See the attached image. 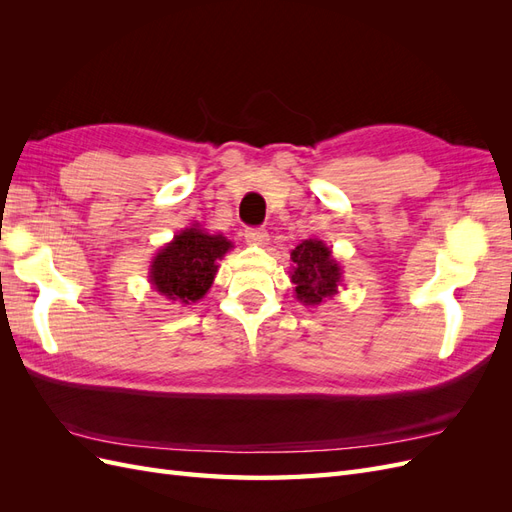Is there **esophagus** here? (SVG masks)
I'll use <instances>...</instances> for the list:
<instances>
[{
	"label": "esophagus",
	"instance_id": "esophagus-1",
	"mask_svg": "<svg viewBox=\"0 0 512 512\" xmlns=\"http://www.w3.org/2000/svg\"><path fill=\"white\" fill-rule=\"evenodd\" d=\"M245 241L250 245H267L269 235H267V230H262V228H247Z\"/></svg>",
	"mask_w": 512,
	"mask_h": 512
}]
</instances>
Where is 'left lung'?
<instances>
[{
	"label": "left lung",
	"mask_w": 512,
	"mask_h": 512,
	"mask_svg": "<svg viewBox=\"0 0 512 512\" xmlns=\"http://www.w3.org/2000/svg\"><path fill=\"white\" fill-rule=\"evenodd\" d=\"M294 267L290 282L294 284V297L303 305H320L337 294L342 284V269L331 254V247L318 239H305L290 254Z\"/></svg>",
	"instance_id": "left-lung-1"
}]
</instances>
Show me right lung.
<instances>
[{"mask_svg": "<svg viewBox=\"0 0 512 512\" xmlns=\"http://www.w3.org/2000/svg\"><path fill=\"white\" fill-rule=\"evenodd\" d=\"M232 243L222 235H209L194 224L181 230L156 254L149 269V282L170 301L190 305L200 301L218 273V260Z\"/></svg>", "mask_w": 512, "mask_h": 512, "instance_id": "right-lung-1", "label": "right lung"}]
</instances>
